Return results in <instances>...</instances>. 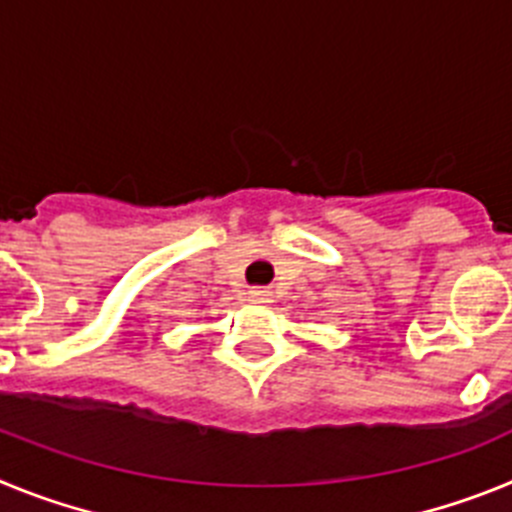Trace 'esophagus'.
<instances>
[{
  "label": "esophagus",
  "mask_w": 512,
  "mask_h": 512,
  "mask_svg": "<svg viewBox=\"0 0 512 512\" xmlns=\"http://www.w3.org/2000/svg\"><path fill=\"white\" fill-rule=\"evenodd\" d=\"M248 297H251L253 302H269V289H264V287H253L251 292H248Z\"/></svg>",
  "instance_id": "esophagus-1"
}]
</instances>
